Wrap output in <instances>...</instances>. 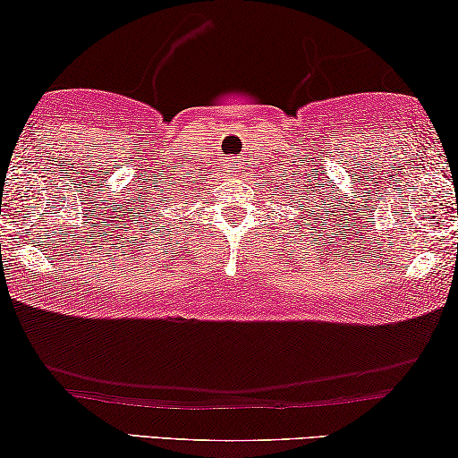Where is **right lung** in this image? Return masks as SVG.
<instances>
[{"instance_id":"1","label":"right lung","mask_w":458,"mask_h":458,"mask_svg":"<svg viewBox=\"0 0 458 458\" xmlns=\"http://www.w3.org/2000/svg\"><path fill=\"white\" fill-rule=\"evenodd\" d=\"M160 216H162V215H160Z\"/></svg>"}]
</instances>
